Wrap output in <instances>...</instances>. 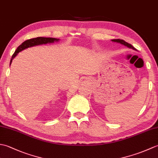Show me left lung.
Returning <instances> with one entry per match:
<instances>
[{"instance_id": "1", "label": "left lung", "mask_w": 158, "mask_h": 158, "mask_svg": "<svg viewBox=\"0 0 158 158\" xmlns=\"http://www.w3.org/2000/svg\"><path fill=\"white\" fill-rule=\"evenodd\" d=\"M112 41H113V42H117V43H121V44H122V45H125V46H127V48H132V49H133L136 50V49H135V48H134V47H133L132 45L130 44V43H128L126 42L125 41H123V40H122V39H113Z\"/></svg>"}]
</instances>
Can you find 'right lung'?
I'll return each mask as SVG.
<instances>
[{"instance_id": "right-lung-1", "label": "right lung", "mask_w": 158, "mask_h": 158, "mask_svg": "<svg viewBox=\"0 0 158 158\" xmlns=\"http://www.w3.org/2000/svg\"><path fill=\"white\" fill-rule=\"evenodd\" d=\"M59 39H55V38H49V37H36L34 39H28L26 40V41L23 42L21 45H20L15 52L13 53L12 56V58L11 59V61H10V65L12 62L13 59L15 58V57L18 55V53L20 52H22V50L25 49L26 48H31V47H33L35 45H43V44H47V43H53L54 41H58Z\"/></svg>"}]
</instances>
